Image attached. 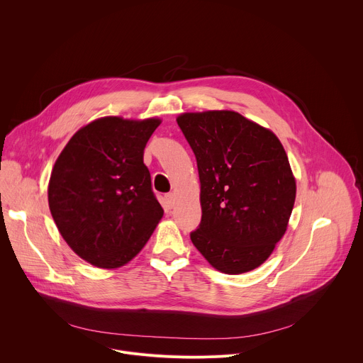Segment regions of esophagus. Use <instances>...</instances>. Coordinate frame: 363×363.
<instances>
[{
  "instance_id": "obj_1",
  "label": "esophagus",
  "mask_w": 363,
  "mask_h": 363,
  "mask_svg": "<svg viewBox=\"0 0 363 363\" xmlns=\"http://www.w3.org/2000/svg\"><path fill=\"white\" fill-rule=\"evenodd\" d=\"M165 199H167L168 206H172L174 202H175V195H174V194H167V195H165Z\"/></svg>"
}]
</instances>
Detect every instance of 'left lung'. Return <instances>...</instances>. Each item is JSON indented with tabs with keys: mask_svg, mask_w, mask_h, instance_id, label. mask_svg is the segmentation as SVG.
I'll list each match as a JSON object with an SVG mask.
<instances>
[{
	"mask_svg": "<svg viewBox=\"0 0 363 363\" xmlns=\"http://www.w3.org/2000/svg\"><path fill=\"white\" fill-rule=\"evenodd\" d=\"M195 158L202 217L191 241L214 269L262 266L287 230L296 181L279 138L231 111L177 119Z\"/></svg>",
	"mask_w": 363,
	"mask_h": 363,
	"instance_id": "left-lung-1",
	"label": "left lung"
}]
</instances>
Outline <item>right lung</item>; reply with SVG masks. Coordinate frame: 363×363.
Returning <instances> with one entry per match:
<instances>
[{"instance_id": "add662e5", "label": "right lung", "mask_w": 363, "mask_h": 363, "mask_svg": "<svg viewBox=\"0 0 363 363\" xmlns=\"http://www.w3.org/2000/svg\"><path fill=\"white\" fill-rule=\"evenodd\" d=\"M157 118H100L79 129L51 171L48 206L70 248L100 269H118L143 248L164 210L143 149Z\"/></svg>"}]
</instances>
